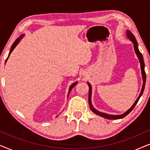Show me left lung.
Returning <instances> with one entry per match:
<instances>
[{
	"label": "left lung",
	"mask_w": 150,
	"mask_h": 150,
	"mask_svg": "<svg viewBox=\"0 0 150 150\" xmlns=\"http://www.w3.org/2000/svg\"><path fill=\"white\" fill-rule=\"evenodd\" d=\"M126 35L128 37V38L130 40L131 42L133 43V44H134V51H135V53H136L137 57L139 58V62H140V64H141V74H142V78H143V86H142V88H141V93L139 94L138 98H137L136 101L134 104H133V105L131 106L130 108H129V109L127 110L126 112H125L124 114L122 115H109V114H106V113H104V112H100L97 110L95 108H93V106H92V104H91V85H90L89 83H87L88 85H89V107L91 108V110L93 111L94 113L98 115H99L100 117H104L106 119H108V120H119V119H122L123 117H126L127 115H128L130 112L132 111L133 108H134V106L136 104H137V102H138L139 98H141V96H142V94L143 93V91H144V89H145V81H146V74H145V63H144V61H143V55L140 52V51H139V48H138V44H137V42L136 40V38H135V37L134 36V35H133L132 33H131L130 30H126Z\"/></svg>",
	"instance_id": "1"
}]
</instances>
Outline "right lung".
<instances>
[{"label":"right lung","mask_w":150,"mask_h":150,"mask_svg":"<svg viewBox=\"0 0 150 150\" xmlns=\"http://www.w3.org/2000/svg\"><path fill=\"white\" fill-rule=\"evenodd\" d=\"M24 35H22L21 36H20L19 38H18L17 39H16V40L15 41V42H14V43L13 44H12V46H11V49H10V51H9V55H8V57L7 58V59H6V61H5V63H6V62H7V59H8V58H9V55L11 54V53L12 52V51H13V50H14V48H16V46H17V45L18 44V43H19L20 42V40H21V39L23 38V36ZM76 83H77V82H76V83H73L72 85H71V86H70V87H69V93H68V96H69V92L71 91V89H72V88L74 87V86L76 85Z\"/></svg>","instance_id":"obj_1"}]
</instances>
